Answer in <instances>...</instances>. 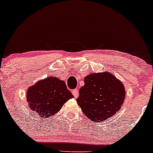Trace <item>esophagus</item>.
Instances as JSON below:
<instances>
[{"mask_svg":"<svg viewBox=\"0 0 153 153\" xmlns=\"http://www.w3.org/2000/svg\"><path fill=\"white\" fill-rule=\"evenodd\" d=\"M72 94H73V95L74 96L75 98H76L79 95V90H77V89H74V90H72Z\"/></svg>","mask_w":153,"mask_h":153,"instance_id":"34e87169","label":"esophagus"}]
</instances>
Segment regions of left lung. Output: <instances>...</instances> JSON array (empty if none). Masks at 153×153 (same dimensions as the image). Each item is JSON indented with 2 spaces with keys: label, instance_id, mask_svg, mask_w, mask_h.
<instances>
[{
  "label": "left lung",
  "instance_id": "left-lung-1",
  "mask_svg": "<svg viewBox=\"0 0 153 153\" xmlns=\"http://www.w3.org/2000/svg\"><path fill=\"white\" fill-rule=\"evenodd\" d=\"M76 102L86 117L94 122L103 121L121 108L126 95L123 83L108 72L85 77Z\"/></svg>",
  "mask_w": 153,
  "mask_h": 153
}]
</instances>
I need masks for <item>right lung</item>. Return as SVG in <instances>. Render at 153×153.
Returning <instances> with one entry per match:
<instances>
[{
    "label": "right lung",
    "mask_w": 153,
    "mask_h": 153,
    "mask_svg": "<svg viewBox=\"0 0 153 153\" xmlns=\"http://www.w3.org/2000/svg\"><path fill=\"white\" fill-rule=\"evenodd\" d=\"M73 97L65 82L54 76L38 81L27 92V100L31 110L41 118L53 116Z\"/></svg>",
    "instance_id": "add662e5"
}]
</instances>
